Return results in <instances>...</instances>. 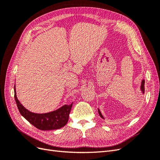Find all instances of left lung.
Instances as JSON below:
<instances>
[{"label": "left lung", "instance_id": "left-lung-1", "mask_svg": "<svg viewBox=\"0 0 160 160\" xmlns=\"http://www.w3.org/2000/svg\"><path fill=\"white\" fill-rule=\"evenodd\" d=\"M144 85H145V81L143 80V81H142V85H141V90L142 91L143 93H144V92H145V87H144ZM98 113H99V115H100V117H101V118L104 119L103 117L102 114H101V113L100 112V111H99V109H98Z\"/></svg>", "mask_w": 160, "mask_h": 160}]
</instances>
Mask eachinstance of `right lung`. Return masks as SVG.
I'll list each match as a JSON object with an SVG mask.
<instances>
[{
  "instance_id": "1",
  "label": "right lung",
  "mask_w": 160,
  "mask_h": 160,
  "mask_svg": "<svg viewBox=\"0 0 160 160\" xmlns=\"http://www.w3.org/2000/svg\"><path fill=\"white\" fill-rule=\"evenodd\" d=\"M14 99L20 113L28 122L41 130H53L62 128L69 120L72 103L65 105L56 111L50 113L38 114L32 113L23 107L17 98L14 85Z\"/></svg>"
}]
</instances>
